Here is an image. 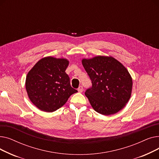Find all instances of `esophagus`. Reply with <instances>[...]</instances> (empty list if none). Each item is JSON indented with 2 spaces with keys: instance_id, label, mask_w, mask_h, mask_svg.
I'll list each match as a JSON object with an SVG mask.
<instances>
[{
  "instance_id": "obj_1",
  "label": "esophagus",
  "mask_w": 159,
  "mask_h": 159,
  "mask_svg": "<svg viewBox=\"0 0 159 159\" xmlns=\"http://www.w3.org/2000/svg\"><path fill=\"white\" fill-rule=\"evenodd\" d=\"M83 90H84V89H83L82 86H80V87L78 88V91H79V93H82V91H83Z\"/></svg>"
}]
</instances>
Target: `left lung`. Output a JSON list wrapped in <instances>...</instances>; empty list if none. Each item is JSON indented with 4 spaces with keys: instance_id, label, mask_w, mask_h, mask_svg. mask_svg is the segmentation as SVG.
<instances>
[{
    "instance_id": "8db88e82",
    "label": "left lung",
    "mask_w": 159,
    "mask_h": 159,
    "mask_svg": "<svg viewBox=\"0 0 159 159\" xmlns=\"http://www.w3.org/2000/svg\"><path fill=\"white\" fill-rule=\"evenodd\" d=\"M82 64L92 82L85 95L94 110L110 115L123 109L133 88L131 76L125 66L111 56L102 55L82 58Z\"/></svg>"
}]
</instances>
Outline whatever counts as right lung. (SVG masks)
<instances>
[{
  "label": "right lung",
  "mask_w": 159,
  "mask_h": 159,
  "mask_svg": "<svg viewBox=\"0 0 159 159\" xmlns=\"http://www.w3.org/2000/svg\"><path fill=\"white\" fill-rule=\"evenodd\" d=\"M65 58L45 57L26 75V89L31 102L44 112H53L64 106L77 90L70 85L65 72L69 65Z\"/></svg>",
  "instance_id": "obj_1"
}]
</instances>
